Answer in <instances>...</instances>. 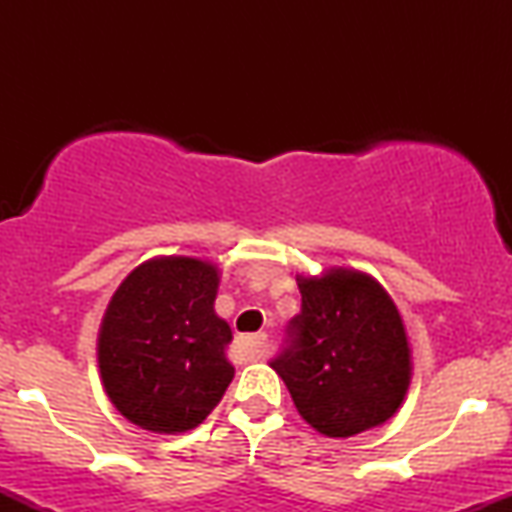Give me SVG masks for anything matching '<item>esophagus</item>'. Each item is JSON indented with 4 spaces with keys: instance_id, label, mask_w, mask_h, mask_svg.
<instances>
[{
    "instance_id": "1",
    "label": "esophagus",
    "mask_w": 512,
    "mask_h": 512,
    "mask_svg": "<svg viewBox=\"0 0 512 512\" xmlns=\"http://www.w3.org/2000/svg\"><path fill=\"white\" fill-rule=\"evenodd\" d=\"M240 346L245 349V354H248L250 358H262L264 354H267V334H248V337L240 339Z\"/></svg>"
}]
</instances>
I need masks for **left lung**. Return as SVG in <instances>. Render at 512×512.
Here are the masks:
<instances>
[{"label":"left lung","instance_id":"obj_1","mask_svg":"<svg viewBox=\"0 0 512 512\" xmlns=\"http://www.w3.org/2000/svg\"><path fill=\"white\" fill-rule=\"evenodd\" d=\"M301 313L272 358L298 414L315 431L349 438L385 424L407 395L411 351L395 301L373 276L330 269L298 276Z\"/></svg>","mask_w":512,"mask_h":512}]
</instances>
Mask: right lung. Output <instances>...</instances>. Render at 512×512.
<instances>
[{"label":"right lung","mask_w":512,"mask_h":512,"mask_svg":"<svg viewBox=\"0 0 512 512\" xmlns=\"http://www.w3.org/2000/svg\"><path fill=\"white\" fill-rule=\"evenodd\" d=\"M219 272L195 257H154L115 291L98 334V366L115 409L134 426L182 433L231 385L233 334L214 313Z\"/></svg>","instance_id":"1"}]
</instances>
